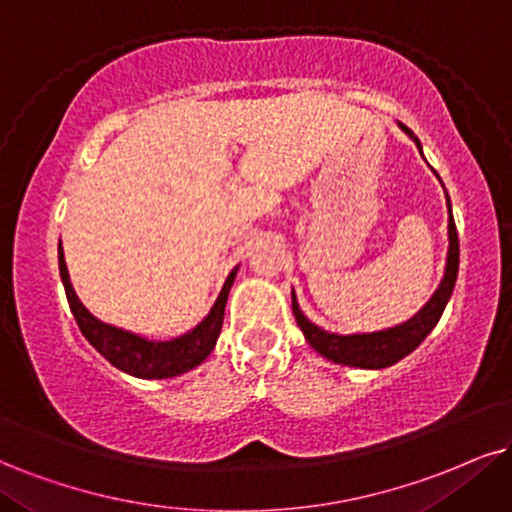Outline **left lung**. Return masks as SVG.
<instances>
[{"label":"left lung","instance_id":"1","mask_svg":"<svg viewBox=\"0 0 512 512\" xmlns=\"http://www.w3.org/2000/svg\"><path fill=\"white\" fill-rule=\"evenodd\" d=\"M401 130L406 132L415 140V144L420 147L418 137L410 132L406 125L399 123ZM446 204H449V258H446V273L444 280L427 306L410 318L408 323H403L399 327H391V330L384 332H372V334H349V337H342V334H330L320 327H315L311 320L304 318V313L299 311L296 306V299L292 294V308H294V318L299 323L301 332H304L306 342L313 346L320 356L330 358L334 363L342 365H353V368H387V365H394L396 361H401L403 356H408L415 346H420L422 339L427 337L434 330V325L439 323L441 313H444L446 304H449L451 294H453V285H456L458 277V232H456V223H453L451 216V201L449 194H446Z\"/></svg>","mask_w":512,"mask_h":512}]
</instances>
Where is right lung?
<instances>
[{"mask_svg":"<svg viewBox=\"0 0 512 512\" xmlns=\"http://www.w3.org/2000/svg\"><path fill=\"white\" fill-rule=\"evenodd\" d=\"M59 270H61L63 287H66L68 306H71L75 323H78L80 332L85 334L87 342L102 353L111 365H116L118 370L128 372V375L142 377V380H163V377H175L180 375V372L197 368L201 361H206V356L213 351V346H216L220 327H223L227 294H230V287L237 275V268H235L230 273V277L225 280L223 292H220L218 301L213 304L211 313L206 315L204 323L194 327L192 332H187L185 337L173 339V342H149V339L137 337V334L104 325L102 320L94 318V315L80 304V299L73 292L71 280H68V270H66V261H63L61 246H59Z\"/></svg>","mask_w":512,"mask_h":512,"instance_id":"obj_1","label":"right lung"}]
</instances>
